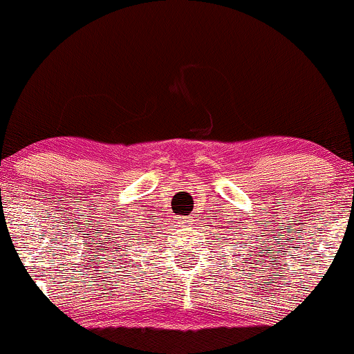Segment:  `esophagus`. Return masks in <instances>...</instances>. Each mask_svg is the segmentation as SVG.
Masks as SVG:
<instances>
[{
  "label": "esophagus",
  "instance_id": "1",
  "mask_svg": "<svg viewBox=\"0 0 354 354\" xmlns=\"http://www.w3.org/2000/svg\"><path fill=\"white\" fill-rule=\"evenodd\" d=\"M195 216H178V220H176V223H180L181 227L185 228H192L193 225H195Z\"/></svg>",
  "mask_w": 354,
  "mask_h": 354
}]
</instances>
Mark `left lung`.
I'll list each match as a JSON object with an SVG mask.
<instances>
[{"mask_svg":"<svg viewBox=\"0 0 354 354\" xmlns=\"http://www.w3.org/2000/svg\"><path fill=\"white\" fill-rule=\"evenodd\" d=\"M221 239H225V240H227V242H230V240H236L235 236H234V235H230V234H227L225 236H221ZM235 243H236V242H235ZM232 247H234V245H232Z\"/></svg>","mask_w":354,"mask_h":354,"instance_id":"left-lung-1","label":"left lung"}]
</instances>
